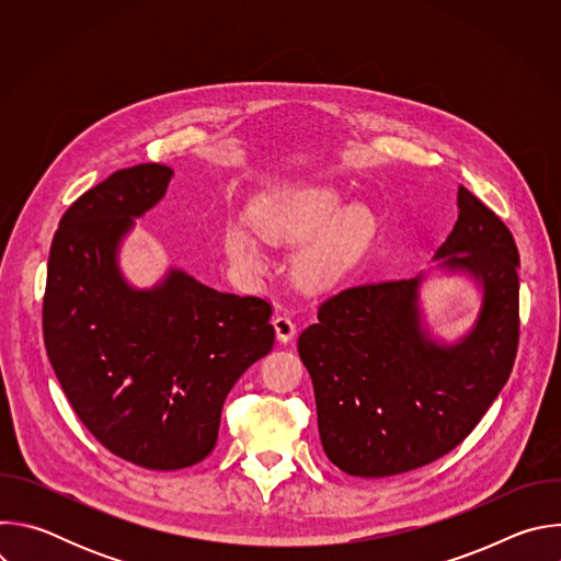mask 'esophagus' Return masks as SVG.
Wrapping results in <instances>:
<instances>
[{
	"label": "esophagus",
	"instance_id": "1",
	"mask_svg": "<svg viewBox=\"0 0 561 561\" xmlns=\"http://www.w3.org/2000/svg\"><path fill=\"white\" fill-rule=\"evenodd\" d=\"M273 327H275V333H277V340L279 342H290L295 335H297V327L293 322V317L288 312H277L275 319H273Z\"/></svg>",
	"mask_w": 561,
	"mask_h": 561
}]
</instances>
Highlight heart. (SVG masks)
I'll list each match as a JSON object with an SVG mask.
<instances>
[{"instance_id": "heart-1", "label": "heart", "mask_w": 561, "mask_h": 561, "mask_svg": "<svg viewBox=\"0 0 561 561\" xmlns=\"http://www.w3.org/2000/svg\"><path fill=\"white\" fill-rule=\"evenodd\" d=\"M340 206V195L333 191H306L295 195H277L262 204L255 228L271 244H293L314 234ZM329 224V222H328ZM373 213L364 204H353L342 210L322 233L297 253L293 277L301 288L322 290L335 284L362 253L373 232ZM228 257L244 271L260 273L264 255L255 237L242 226H228L224 234Z\"/></svg>"}]
</instances>
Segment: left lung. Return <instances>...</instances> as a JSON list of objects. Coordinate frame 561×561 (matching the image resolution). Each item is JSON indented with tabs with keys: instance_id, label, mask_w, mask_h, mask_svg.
Returning a JSON list of instances; mask_svg holds the SVG:
<instances>
[{
	"instance_id": "8db88e82",
	"label": "left lung",
	"mask_w": 561,
	"mask_h": 561,
	"mask_svg": "<svg viewBox=\"0 0 561 561\" xmlns=\"http://www.w3.org/2000/svg\"><path fill=\"white\" fill-rule=\"evenodd\" d=\"M435 260L482 284V310L457 344L420 324V284H359L322 301L297 342L327 457L355 477L422 468L459 446L511 377L519 344V253L508 226L468 188Z\"/></svg>"
}]
</instances>
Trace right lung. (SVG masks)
I'll return each mask as SVG.
<instances>
[{"label":"right lung","instance_id":"add662e5","mask_svg":"<svg viewBox=\"0 0 561 561\" xmlns=\"http://www.w3.org/2000/svg\"><path fill=\"white\" fill-rule=\"evenodd\" d=\"M173 171L139 164L75 199L53 237L44 344L77 417L117 457L150 470L202 461L224 399L275 342L273 306L171 271L137 290L117 266L133 219L164 197Z\"/></svg>","mask_w":561,"mask_h":561}]
</instances>
